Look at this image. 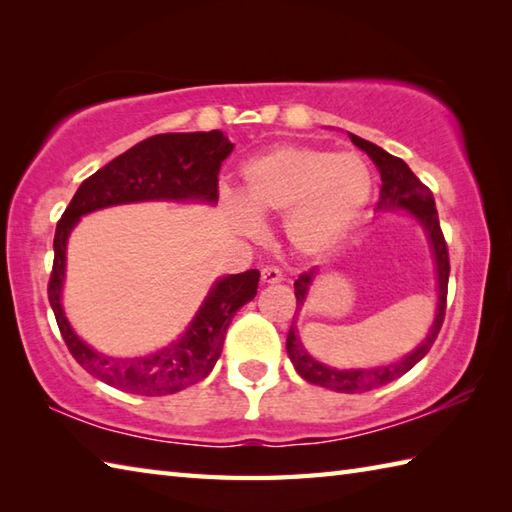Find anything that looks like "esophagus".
Masks as SVG:
<instances>
[{"mask_svg": "<svg viewBox=\"0 0 512 512\" xmlns=\"http://www.w3.org/2000/svg\"><path fill=\"white\" fill-rule=\"evenodd\" d=\"M284 279V273L277 266H264L262 268V281L264 284H279Z\"/></svg>", "mask_w": 512, "mask_h": 512, "instance_id": "esophagus-1", "label": "esophagus"}]
</instances>
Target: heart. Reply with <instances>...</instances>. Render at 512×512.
I'll list each match as a JSON object with an SVG mask.
<instances>
[{"label": "heart", "instance_id": "heart-1", "mask_svg": "<svg viewBox=\"0 0 512 512\" xmlns=\"http://www.w3.org/2000/svg\"><path fill=\"white\" fill-rule=\"evenodd\" d=\"M372 195V171L354 154L310 145H281L244 167V202L228 206L242 231L257 215H288L286 233L299 253L323 255L356 224Z\"/></svg>", "mask_w": 512, "mask_h": 512}]
</instances>
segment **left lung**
<instances>
[{"instance_id": "1", "label": "left lung", "mask_w": 512, "mask_h": 512, "mask_svg": "<svg viewBox=\"0 0 512 512\" xmlns=\"http://www.w3.org/2000/svg\"><path fill=\"white\" fill-rule=\"evenodd\" d=\"M352 143L356 147H361L367 151V156L376 162V167L380 171V180H383V187H380V209H407L411 215L418 217V222L424 226L427 231L431 246H433V255H436V268H438V312H436V321H433L431 330L427 334V339L418 345L416 350L407 354L402 361L391 363V365H380L372 369H334L323 365L319 361L303 350V345L297 336V325L295 317H292V325L286 339L288 347V356L292 365L312 385L319 387H328L334 391H341V394H363V391H372L376 387H383L391 380L400 378L402 374H407L409 369L420 363L427 352L431 350V345L436 343L438 332L442 328L444 321V312H447V290H449V248L447 242H444V233L440 228L438 220V209H436V200H433V193L422 184L416 173H413L405 162L400 158L387 154L385 149H380L378 145L369 143L365 138H358L350 134ZM314 270H308V273H301L299 279L295 281V297H297V310H301L303 301H306L308 295V286L312 281Z\"/></svg>"}]
</instances>
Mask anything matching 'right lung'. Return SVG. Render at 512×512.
Returning a JSON list of instances; mask_svg holds the SVG:
<instances>
[{"mask_svg": "<svg viewBox=\"0 0 512 512\" xmlns=\"http://www.w3.org/2000/svg\"><path fill=\"white\" fill-rule=\"evenodd\" d=\"M231 151L233 145L217 129L145 138L83 180L57 222L48 281L50 306L74 361L105 385L138 396H167L209 376L222 354L224 336L235 312L257 295L259 270L217 281L189 330L165 350L140 358H107L72 332L61 308L65 244L70 231L81 215L112 204L140 200L217 202V173Z\"/></svg>", "mask_w": 512, "mask_h": 512, "instance_id": "add662e5", "label": "right lung"}]
</instances>
